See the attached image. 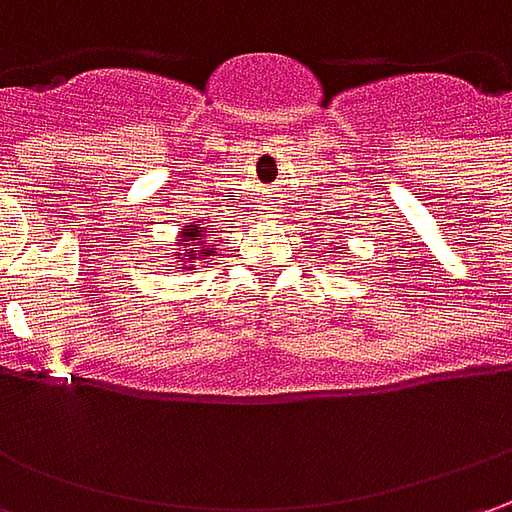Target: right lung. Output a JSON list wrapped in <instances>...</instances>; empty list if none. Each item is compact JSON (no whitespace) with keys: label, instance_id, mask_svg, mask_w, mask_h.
I'll list each match as a JSON object with an SVG mask.
<instances>
[{"label":"right lung","instance_id":"1","mask_svg":"<svg viewBox=\"0 0 512 512\" xmlns=\"http://www.w3.org/2000/svg\"><path fill=\"white\" fill-rule=\"evenodd\" d=\"M213 227H199V225H187L182 230V239H179V245H185V250H190L187 256L190 259H199V253L202 250H196V247H207L205 253H213V245L207 242V239H213ZM176 256H182V253H176Z\"/></svg>","mask_w":512,"mask_h":512}]
</instances>
